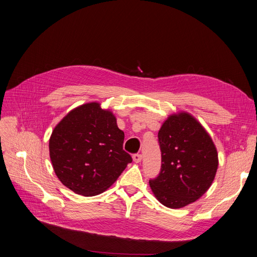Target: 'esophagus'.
Here are the masks:
<instances>
[{
  "label": "esophagus",
  "mask_w": 257,
  "mask_h": 257,
  "mask_svg": "<svg viewBox=\"0 0 257 257\" xmlns=\"http://www.w3.org/2000/svg\"><path fill=\"white\" fill-rule=\"evenodd\" d=\"M133 160L135 163H140L142 161V155L141 154H136L133 156Z\"/></svg>",
  "instance_id": "obj_1"
}]
</instances>
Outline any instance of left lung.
<instances>
[{"label":"left lung","instance_id":"left-lung-1","mask_svg":"<svg viewBox=\"0 0 257 257\" xmlns=\"http://www.w3.org/2000/svg\"><path fill=\"white\" fill-rule=\"evenodd\" d=\"M161 171L149 179L157 199L170 208L184 207L208 190L218 169L212 138L188 113L171 115L158 134Z\"/></svg>","mask_w":257,"mask_h":257}]
</instances>
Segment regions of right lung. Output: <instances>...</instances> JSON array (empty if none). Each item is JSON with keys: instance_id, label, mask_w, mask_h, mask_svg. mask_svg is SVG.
<instances>
[{"instance_id": "obj_1", "label": "right lung", "mask_w": 257, "mask_h": 257, "mask_svg": "<svg viewBox=\"0 0 257 257\" xmlns=\"http://www.w3.org/2000/svg\"><path fill=\"white\" fill-rule=\"evenodd\" d=\"M124 133L97 102L70 111L54 128L50 157L57 177L75 194L95 196L111 187L132 163Z\"/></svg>"}]
</instances>
